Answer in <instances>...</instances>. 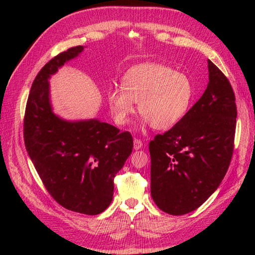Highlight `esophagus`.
Here are the masks:
<instances>
[{"label": "esophagus", "instance_id": "34e87169", "mask_svg": "<svg viewBox=\"0 0 255 255\" xmlns=\"http://www.w3.org/2000/svg\"><path fill=\"white\" fill-rule=\"evenodd\" d=\"M142 148V141L140 139H133V149L134 150H139Z\"/></svg>", "mask_w": 255, "mask_h": 255}]
</instances>
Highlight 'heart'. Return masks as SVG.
Segmentation results:
<instances>
[{"instance_id":"1","label":"heart","mask_w":255,"mask_h":255,"mask_svg":"<svg viewBox=\"0 0 255 255\" xmlns=\"http://www.w3.org/2000/svg\"><path fill=\"white\" fill-rule=\"evenodd\" d=\"M194 86L187 75L160 63H142L125 73L122 89L107 92V102L118 125H126L136 111L143 124L158 130L175 126L192 105Z\"/></svg>"}]
</instances>
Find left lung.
I'll list each match as a JSON object with an SVG mask.
<instances>
[{"instance_id":"1","label":"left lung","mask_w":255,"mask_h":255,"mask_svg":"<svg viewBox=\"0 0 255 255\" xmlns=\"http://www.w3.org/2000/svg\"><path fill=\"white\" fill-rule=\"evenodd\" d=\"M208 71L203 96L180 123L149 143L151 196L170 215H185L203 205L224 180L234 153V90L210 60Z\"/></svg>"}]
</instances>
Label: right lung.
<instances>
[{
	"mask_svg": "<svg viewBox=\"0 0 255 255\" xmlns=\"http://www.w3.org/2000/svg\"><path fill=\"white\" fill-rule=\"evenodd\" d=\"M83 49L59 53L37 74L27 100L24 140L52 198L75 213L97 215L112 202L114 177L132 152L133 140L129 131L99 119L70 122L53 113L48 80Z\"/></svg>",
	"mask_w": 255,
	"mask_h": 255,
	"instance_id": "right-lung-1",
	"label": "right lung"
}]
</instances>
